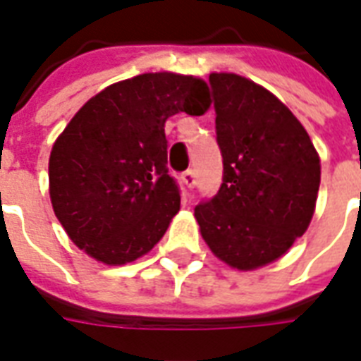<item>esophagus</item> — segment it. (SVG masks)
Masks as SVG:
<instances>
[{
    "instance_id": "esophagus-1",
    "label": "esophagus",
    "mask_w": 361,
    "mask_h": 361,
    "mask_svg": "<svg viewBox=\"0 0 361 361\" xmlns=\"http://www.w3.org/2000/svg\"><path fill=\"white\" fill-rule=\"evenodd\" d=\"M181 180H183V183H185L189 189H192V187L197 185V174H195V170H187V172H183V174H181Z\"/></svg>"
}]
</instances>
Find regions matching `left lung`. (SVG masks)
<instances>
[{"label":"left lung","instance_id":"8db88e82","mask_svg":"<svg viewBox=\"0 0 361 361\" xmlns=\"http://www.w3.org/2000/svg\"><path fill=\"white\" fill-rule=\"evenodd\" d=\"M208 81L224 181L195 206V217L219 259L252 271L284 255L309 227L320 157L295 115L269 90L235 73H212Z\"/></svg>","mask_w":361,"mask_h":361}]
</instances>
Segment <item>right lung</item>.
Here are the masks:
<instances>
[{"label":"right lung","mask_w":361,"mask_h":361,"mask_svg":"<svg viewBox=\"0 0 361 361\" xmlns=\"http://www.w3.org/2000/svg\"><path fill=\"white\" fill-rule=\"evenodd\" d=\"M208 107L202 79L162 71L109 85L77 111L49 159L52 208L77 247L125 265L161 240L180 210L164 123Z\"/></svg>","instance_id":"1"}]
</instances>
